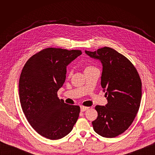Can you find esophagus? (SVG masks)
Masks as SVG:
<instances>
[{"label":"esophagus","mask_w":155,"mask_h":155,"mask_svg":"<svg viewBox=\"0 0 155 155\" xmlns=\"http://www.w3.org/2000/svg\"><path fill=\"white\" fill-rule=\"evenodd\" d=\"M88 108L89 107H84V106H81V112H84V111H85V110H87V109H88Z\"/></svg>","instance_id":"1"}]
</instances>
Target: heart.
Returning <instances> with one entry per match:
<instances>
[{
    "instance_id": "obj_1",
    "label": "heart",
    "mask_w": 155,
    "mask_h": 155,
    "mask_svg": "<svg viewBox=\"0 0 155 155\" xmlns=\"http://www.w3.org/2000/svg\"><path fill=\"white\" fill-rule=\"evenodd\" d=\"M94 68H96L94 67H92V66H87V67H85V71H86V70H88L94 69ZM71 74H72V72H68V76H70V75H71Z\"/></svg>"
}]
</instances>
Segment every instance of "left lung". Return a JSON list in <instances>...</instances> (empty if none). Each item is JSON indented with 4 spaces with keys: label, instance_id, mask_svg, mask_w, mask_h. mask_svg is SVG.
I'll return each mask as SVG.
<instances>
[{
    "label": "left lung",
    "instance_id": "obj_1",
    "mask_svg": "<svg viewBox=\"0 0 155 155\" xmlns=\"http://www.w3.org/2000/svg\"><path fill=\"white\" fill-rule=\"evenodd\" d=\"M85 53L102 64L101 85L108 102L105 106H96L98 116L92 122L94 130L103 137L114 138L124 133L137 116L141 79L130 61L114 49L105 46Z\"/></svg>",
    "mask_w": 155,
    "mask_h": 155
}]
</instances>
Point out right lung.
Returning a JSON list of instances; mask_svg holds the SVG:
<instances>
[{
  "label": "right lung",
  "instance_id": "right-lung-1",
  "mask_svg": "<svg viewBox=\"0 0 155 155\" xmlns=\"http://www.w3.org/2000/svg\"><path fill=\"white\" fill-rule=\"evenodd\" d=\"M81 50L47 48L27 61L18 83L22 109L37 133L58 140L71 132L80 107L65 104L58 91L66 79L67 67Z\"/></svg>",
  "mask_w": 155,
  "mask_h": 155
}]
</instances>
